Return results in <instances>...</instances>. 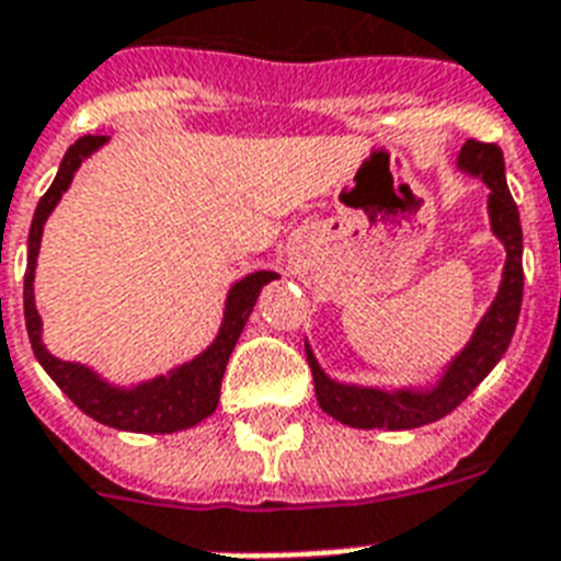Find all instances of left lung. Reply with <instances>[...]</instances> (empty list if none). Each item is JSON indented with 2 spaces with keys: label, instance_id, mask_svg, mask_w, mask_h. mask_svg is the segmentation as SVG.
Masks as SVG:
<instances>
[{
  "label": "left lung",
  "instance_id": "1",
  "mask_svg": "<svg viewBox=\"0 0 561 561\" xmlns=\"http://www.w3.org/2000/svg\"><path fill=\"white\" fill-rule=\"evenodd\" d=\"M457 169L480 178L489 186V224L492 232L504 244L506 262L501 273L492 306L480 317L471 341L451 358L443 369L439 381L431 387H401V390H378V387H358V383H341L329 378L317 364L314 352L306 343V358L314 375V392L320 408L332 419L350 427H387V431H410V427L431 425L436 419L448 416L454 408H460L469 399V392L486 378L495 364L504 358L506 346L513 341L515 323L522 314L524 297V267H522V218L515 206L504 174V153L497 145L469 142L460 148Z\"/></svg>",
  "mask_w": 561,
  "mask_h": 561
}]
</instances>
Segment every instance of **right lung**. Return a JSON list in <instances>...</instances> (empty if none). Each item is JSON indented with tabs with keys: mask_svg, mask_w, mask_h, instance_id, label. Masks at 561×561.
<instances>
[{
	"mask_svg": "<svg viewBox=\"0 0 561 561\" xmlns=\"http://www.w3.org/2000/svg\"><path fill=\"white\" fill-rule=\"evenodd\" d=\"M110 136L92 134L81 136L78 142L66 151L60 169H57L55 183L39 197L34 220L28 232V267H25V329H28L31 350L37 355L39 367L51 375V381L78 404V408L92 416L95 422L118 431H134V434H174L186 431L215 413L220 399V378L227 369V360L236 350L238 337L244 332L247 320L253 314V306L267 282L279 279V273L255 271L244 279H238L227 294L224 302V320L215 334V341L206 350L192 358L188 364H180L171 373L157 375L151 381L134 383V387H116L107 378H101L95 369L72 364V360L55 358L43 343V320L34 306V271H37L39 241H43V227L48 215L55 211L64 192L72 186L75 171L81 169L87 157L99 151Z\"/></svg>",
	"mask_w": 561,
	"mask_h": 561,
	"instance_id": "obj_1",
	"label": "right lung"
}]
</instances>
